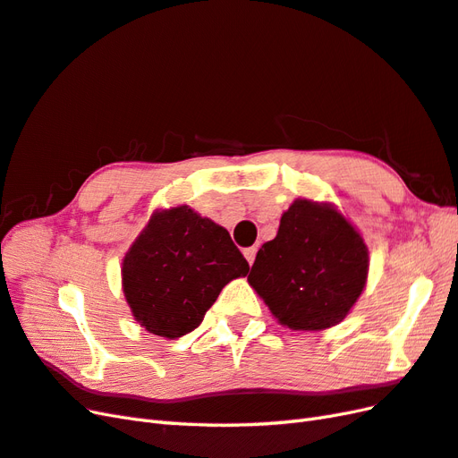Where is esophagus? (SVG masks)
Returning a JSON list of instances; mask_svg holds the SVG:
<instances>
[{
  "instance_id": "esophagus-1",
  "label": "esophagus",
  "mask_w": 458,
  "mask_h": 458,
  "mask_svg": "<svg viewBox=\"0 0 458 458\" xmlns=\"http://www.w3.org/2000/svg\"><path fill=\"white\" fill-rule=\"evenodd\" d=\"M243 255H245V259H248V263H250V265H253V261H255V255H257V245H253V248L243 250Z\"/></svg>"
}]
</instances>
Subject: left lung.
I'll return each mask as SVG.
<instances>
[{"instance_id":"1","label":"left lung","mask_w":458,"mask_h":458,"mask_svg":"<svg viewBox=\"0 0 458 458\" xmlns=\"http://www.w3.org/2000/svg\"><path fill=\"white\" fill-rule=\"evenodd\" d=\"M368 268L366 242L333 205L296 199L257 251L248 283L280 325L323 331L350 313Z\"/></svg>"}]
</instances>
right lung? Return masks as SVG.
Here are the masks:
<instances>
[{"mask_svg":"<svg viewBox=\"0 0 458 458\" xmlns=\"http://www.w3.org/2000/svg\"><path fill=\"white\" fill-rule=\"evenodd\" d=\"M248 271L228 230L180 205L150 216L123 257L122 286L140 327L180 338L201 325L230 280Z\"/></svg>","mask_w":458,"mask_h":458,"instance_id":"1","label":"right lung"}]
</instances>
